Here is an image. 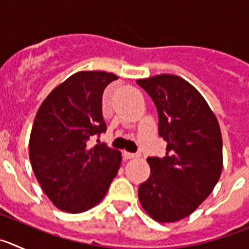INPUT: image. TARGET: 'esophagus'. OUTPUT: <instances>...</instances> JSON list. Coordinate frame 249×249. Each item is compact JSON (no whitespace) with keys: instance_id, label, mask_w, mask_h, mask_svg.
Here are the masks:
<instances>
[{"instance_id":"obj_1","label":"esophagus","mask_w":249,"mask_h":249,"mask_svg":"<svg viewBox=\"0 0 249 249\" xmlns=\"http://www.w3.org/2000/svg\"><path fill=\"white\" fill-rule=\"evenodd\" d=\"M123 157L126 158V160H131V158L140 157V155H138V153H131V152L124 151V152H123Z\"/></svg>"}]
</instances>
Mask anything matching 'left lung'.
Returning a JSON list of instances; mask_svg holds the SVG:
<instances>
[{
  "instance_id": "left-lung-1",
  "label": "left lung",
  "mask_w": 249,
  "mask_h": 249,
  "mask_svg": "<svg viewBox=\"0 0 249 249\" xmlns=\"http://www.w3.org/2000/svg\"><path fill=\"white\" fill-rule=\"evenodd\" d=\"M137 83L155 102L158 133L167 141L163 158H147L151 175L138 198L155 221L173 223L192 214L218 182L221 128L203 96L182 77L163 73Z\"/></svg>"
}]
</instances>
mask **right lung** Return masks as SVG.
<instances>
[{
	"label": "right lung",
	"mask_w": 249,
	"mask_h": 249,
	"mask_svg": "<svg viewBox=\"0 0 249 249\" xmlns=\"http://www.w3.org/2000/svg\"><path fill=\"white\" fill-rule=\"evenodd\" d=\"M117 78L105 71L76 72L54 87L37 111L28 143L31 166L58 210H91L120 169V151L105 143L89 144L92 136L107 129L102 94Z\"/></svg>",
	"instance_id": "add662e5"
}]
</instances>
